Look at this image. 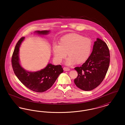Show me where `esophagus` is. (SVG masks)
Here are the masks:
<instances>
[{"instance_id":"esophagus-1","label":"esophagus","mask_w":125,"mask_h":125,"mask_svg":"<svg viewBox=\"0 0 125 125\" xmlns=\"http://www.w3.org/2000/svg\"><path fill=\"white\" fill-rule=\"evenodd\" d=\"M63 69L65 71H68L70 70V69L69 68H68V67H64Z\"/></svg>"}]
</instances>
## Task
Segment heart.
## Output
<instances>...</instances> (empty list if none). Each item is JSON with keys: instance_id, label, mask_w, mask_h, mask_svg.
Instances as JSON below:
<instances>
[{"instance_id": "1", "label": "heart", "mask_w": 125, "mask_h": 125, "mask_svg": "<svg viewBox=\"0 0 125 125\" xmlns=\"http://www.w3.org/2000/svg\"><path fill=\"white\" fill-rule=\"evenodd\" d=\"M93 47V42L89 37H85L76 33H71L63 36L60 44L52 46L54 56L56 61L60 63L68 55L65 61L67 65L75 63L80 64L89 58Z\"/></svg>"}]
</instances>
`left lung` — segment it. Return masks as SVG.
Returning a JSON list of instances; mask_svg holds the SVG:
<instances>
[{
  "label": "left lung",
  "instance_id": "obj_1",
  "mask_svg": "<svg viewBox=\"0 0 125 125\" xmlns=\"http://www.w3.org/2000/svg\"><path fill=\"white\" fill-rule=\"evenodd\" d=\"M110 61V51L106 43L97 38L89 58L81 66L74 68L78 73L74 80L76 86L85 91L95 89L105 78Z\"/></svg>",
  "mask_w": 125,
  "mask_h": 125
}]
</instances>
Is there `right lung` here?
<instances>
[{
	"label": "right lung",
	"instance_id": "add662e5",
	"mask_svg": "<svg viewBox=\"0 0 125 125\" xmlns=\"http://www.w3.org/2000/svg\"><path fill=\"white\" fill-rule=\"evenodd\" d=\"M49 31H37L39 34L46 35ZM24 37H21L17 42L12 55V65L15 75L27 88L36 92H43L51 88L60 73L63 72L61 65L49 64L39 71L30 72L25 70L19 63V51Z\"/></svg>",
	"mask_w": 125,
	"mask_h": 125
}]
</instances>
